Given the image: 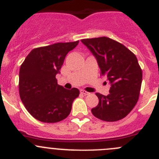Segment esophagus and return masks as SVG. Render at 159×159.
<instances>
[{
    "label": "esophagus",
    "instance_id": "esophagus-1",
    "mask_svg": "<svg viewBox=\"0 0 159 159\" xmlns=\"http://www.w3.org/2000/svg\"><path fill=\"white\" fill-rule=\"evenodd\" d=\"M80 93H81V94H84V95H89V94H90L89 92H88V91H84V90H80Z\"/></svg>",
    "mask_w": 159,
    "mask_h": 159
}]
</instances>
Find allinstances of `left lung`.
I'll return each instance as SVG.
<instances>
[{
	"mask_svg": "<svg viewBox=\"0 0 159 159\" xmlns=\"http://www.w3.org/2000/svg\"><path fill=\"white\" fill-rule=\"evenodd\" d=\"M81 42L95 57L101 75L111 84L108 95L96 93L99 102L91 112L105 121L122 119L135 106L140 94L142 71L137 57L122 44L107 37Z\"/></svg>",
	"mask_w": 159,
	"mask_h": 159,
	"instance_id": "left-lung-1",
	"label": "left lung"
}]
</instances>
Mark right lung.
<instances>
[{
  "label": "right lung",
  "instance_id": "right-lung-1",
  "mask_svg": "<svg viewBox=\"0 0 159 159\" xmlns=\"http://www.w3.org/2000/svg\"><path fill=\"white\" fill-rule=\"evenodd\" d=\"M78 43H56L37 48L20 65V98L28 111L38 121L58 122L69 115L79 90H68L57 84L56 75L60 73L67 54Z\"/></svg>",
  "mask_w": 159,
  "mask_h": 159
}]
</instances>
